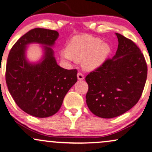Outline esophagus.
Returning a JSON list of instances; mask_svg holds the SVG:
<instances>
[{"instance_id": "34e87169", "label": "esophagus", "mask_w": 152, "mask_h": 152, "mask_svg": "<svg viewBox=\"0 0 152 152\" xmlns=\"http://www.w3.org/2000/svg\"><path fill=\"white\" fill-rule=\"evenodd\" d=\"M77 77H78V79L81 81V80H83L84 78V75L81 72H78L77 74Z\"/></svg>"}]
</instances>
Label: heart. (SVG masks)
Here are the masks:
<instances>
[{"label":"heart","mask_w":152,"mask_h":152,"mask_svg":"<svg viewBox=\"0 0 152 152\" xmlns=\"http://www.w3.org/2000/svg\"><path fill=\"white\" fill-rule=\"evenodd\" d=\"M110 52V47L108 44L102 43L99 38L78 35L71 39L67 45V50L60 52V56L62 59L69 61L83 59L84 68L94 69L103 64Z\"/></svg>","instance_id":"heart-1"}]
</instances>
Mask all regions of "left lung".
<instances>
[{"label":"left lung","mask_w":152,"mask_h":152,"mask_svg":"<svg viewBox=\"0 0 152 152\" xmlns=\"http://www.w3.org/2000/svg\"><path fill=\"white\" fill-rule=\"evenodd\" d=\"M115 55L86 77V103L95 115L113 118L136 105L143 92L147 66L140 48L131 39L116 33Z\"/></svg>","instance_id":"8db88e82"}]
</instances>
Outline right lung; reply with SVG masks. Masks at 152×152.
<instances>
[{"mask_svg":"<svg viewBox=\"0 0 152 152\" xmlns=\"http://www.w3.org/2000/svg\"><path fill=\"white\" fill-rule=\"evenodd\" d=\"M57 31L34 28L22 36L9 52L5 81L10 95L20 108L37 118H47L58 111L66 94L77 81V69L60 67L54 56L52 46ZM47 45L43 60L28 63L26 45L30 43Z\"/></svg>","mask_w":152,"mask_h":152,"instance_id":"add662e5","label":"right lung"}]
</instances>
